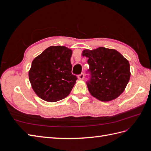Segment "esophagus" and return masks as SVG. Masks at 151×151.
I'll list each match as a JSON object with an SVG mask.
<instances>
[{
    "instance_id": "1",
    "label": "esophagus",
    "mask_w": 151,
    "mask_h": 151,
    "mask_svg": "<svg viewBox=\"0 0 151 151\" xmlns=\"http://www.w3.org/2000/svg\"><path fill=\"white\" fill-rule=\"evenodd\" d=\"M84 73H81V74H79V75L78 76V79H80V80H83V79H84Z\"/></svg>"
}]
</instances>
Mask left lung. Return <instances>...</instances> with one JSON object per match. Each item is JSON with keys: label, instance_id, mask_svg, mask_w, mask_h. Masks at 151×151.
Returning <instances> with one entry per match:
<instances>
[{"label": "left lung", "instance_id": "8db88e82", "mask_svg": "<svg viewBox=\"0 0 151 151\" xmlns=\"http://www.w3.org/2000/svg\"><path fill=\"white\" fill-rule=\"evenodd\" d=\"M82 55L88 58L90 78L86 84L90 94L101 101L119 96L130 80L129 61L116 50L104 47L84 50Z\"/></svg>", "mask_w": 151, "mask_h": 151}]
</instances>
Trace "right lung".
Returning <instances> with one entry per match:
<instances>
[{"label":"right lung","mask_w":151,"mask_h":151,"mask_svg":"<svg viewBox=\"0 0 151 151\" xmlns=\"http://www.w3.org/2000/svg\"><path fill=\"white\" fill-rule=\"evenodd\" d=\"M72 54L66 47L51 46L32 62L29 79L41 99L56 102L70 94L77 79L71 72Z\"/></svg>","instance_id":"1"}]
</instances>
